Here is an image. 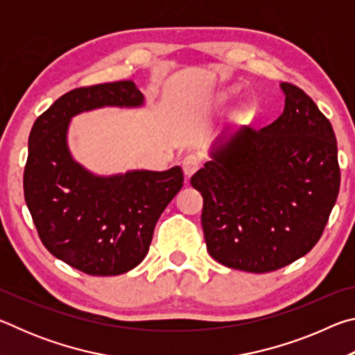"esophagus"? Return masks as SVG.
Listing matches in <instances>:
<instances>
[{"label":"esophagus","mask_w":355,"mask_h":355,"mask_svg":"<svg viewBox=\"0 0 355 355\" xmlns=\"http://www.w3.org/2000/svg\"><path fill=\"white\" fill-rule=\"evenodd\" d=\"M182 166H183V171L188 177H191L192 173H196L199 171L200 167V156L196 155V153H189L186 155L183 161H182Z\"/></svg>","instance_id":"1"}]
</instances>
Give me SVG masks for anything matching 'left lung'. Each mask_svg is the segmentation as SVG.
<instances>
[{
    "label": "left lung",
    "mask_w": 355,
    "mask_h": 355,
    "mask_svg": "<svg viewBox=\"0 0 355 355\" xmlns=\"http://www.w3.org/2000/svg\"><path fill=\"white\" fill-rule=\"evenodd\" d=\"M282 89L279 119L239 130L191 177L203 197L207 249L232 269L271 272L309 254L338 197L332 125L302 89Z\"/></svg>",
    "instance_id": "obj_1"
}]
</instances>
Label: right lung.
Wrapping results in <instances>:
<instances>
[{"mask_svg": "<svg viewBox=\"0 0 355 355\" xmlns=\"http://www.w3.org/2000/svg\"><path fill=\"white\" fill-rule=\"evenodd\" d=\"M133 81L78 87L33 125L23 191L40 241L50 254L89 275H119L146 258L161 213L183 186L182 167L95 177L71 159L67 127L78 112L139 106Z\"/></svg>", "mask_w": 355, "mask_h": 355, "instance_id": "add662e5", "label": "right lung"}]
</instances>
